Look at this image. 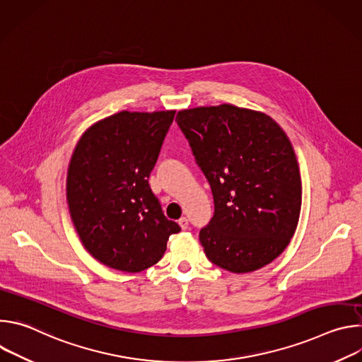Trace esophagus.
Instances as JSON below:
<instances>
[{"label":"esophagus","instance_id":"34e87169","mask_svg":"<svg viewBox=\"0 0 362 362\" xmlns=\"http://www.w3.org/2000/svg\"><path fill=\"white\" fill-rule=\"evenodd\" d=\"M179 226H180L183 230L187 229V228H189V221H187V218H185V216L180 218V219H179Z\"/></svg>","mask_w":362,"mask_h":362}]
</instances>
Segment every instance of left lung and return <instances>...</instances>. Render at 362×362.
Here are the masks:
<instances>
[{
	"label": "left lung",
	"instance_id": "obj_1",
	"mask_svg": "<svg viewBox=\"0 0 362 362\" xmlns=\"http://www.w3.org/2000/svg\"><path fill=\"white\" fill-rule=\"evenodd\" d=\"M176 120L214 193L215 215L199 233L208 259L233 274L271 264L302 204L289 137L271 116L233 105L180 110Z\"/></svg>",
	"mask_w": 362,
	"mask_h": 362
}]
</instances>
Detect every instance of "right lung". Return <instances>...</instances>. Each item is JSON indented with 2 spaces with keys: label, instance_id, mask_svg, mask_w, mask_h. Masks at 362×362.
Segmentation results:
<instances>
[{
  "label": "right lung",
  "instance_id": "obj_1",
  "mask_svg": "<svg viewBox=\"0 0 362 362\" xmlns=\"http://www.w3.org/2000/svg\"><path fill=\"white\" fill-rule=\"evenodd\" d=\"M175 113L123 110L91 124L74 147L69 214L84 249L103 265L141 272L162 259L169 236L180 232L148 186Z\"/></svg>",
  "mask_w": 362,
  "mask_h": 362
}]
</instances>
